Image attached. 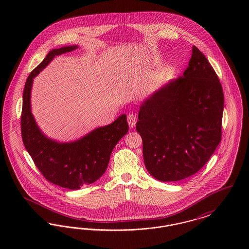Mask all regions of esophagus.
I'll list each match as a JSON object with an SVG mask.
<instances>
[{
	"mask_svg": "<svg viewBox=\"0 0 249 249\" xmlns=\"http://www.w3.org/2000/svg\"><path fill=\"white\" fill-rule=\"evenodd\" d=\"M128 122H129V126L130 128H133L137 122V117L136 115H133V114H130L128 116Z\"/></svg>",
	"mask_w": 249,
	"mask_h": 249,
	"instance_id": "34e87169",
	"label": "esophagus"
}]
</instances>
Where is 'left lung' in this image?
<instances>
[{"label":"left lung","instance_id":"obj_1","mask_svg":"<svg viewBox=\"0 0 249 249\" xmlns=\"http://www.w3.org/2000/svg\"><path fill=\"white\" fill-rule=\"evenodd\" d=\"M224 94L212 65L193 46L182 76L166 84L140 107L136 130L146 170L162 182L200 171L221 141Z\"/></svg>","mask_w":249,"mask_h":249}]
</instances>
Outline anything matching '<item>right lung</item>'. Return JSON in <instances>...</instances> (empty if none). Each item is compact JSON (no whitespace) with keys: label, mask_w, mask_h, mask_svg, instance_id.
<instances>
[{"label":"right lung","mask_w":249,"mask_h":249,"mask_svg":"<svg viewBox=\"0 0 249 249\" xmlns=\"http://www.w3.org/2000/svg\"><path fill=\"white\" fill-rule=\"evenodd\" d=\"M76 48L69 46L52 49L30 73L24 88L20 120L24 145L38 170L48 182L69 190H78L101 178L115 145L129 130L127 117L122 115L113 123L95 129L77 141L62 143L48 139L38 128L31 112L34 78L55 56Z\"/></svg>","instance_id":"1"}]
</instances>
